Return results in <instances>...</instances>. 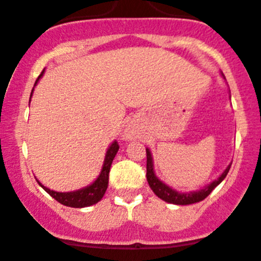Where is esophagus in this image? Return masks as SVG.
<instances>
[{"label":"esophagus","instance_id":"1","mask_svg":"<svg viewBox=\"0 0 261 261\" xmlns=\"http://www.w3.org/2000/svg\"><path fill=\"white\" fill-rule=\"evenodd\" d=\"M134 136V133L131 130H126V133H125V138L126 139H131Z\"/></svg>","mask_w":261,"mask_h":261}]
</instances>
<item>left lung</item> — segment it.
Returning <instances> with one entry per match:
<instances>
[{
    "instance_id": "obj_1",
    "label": "left lung",
    "mask_w": 261,
    "mask_h": 261,
    "mask_svg": "<svg viewBox=\"0 0 261 261\" xmlns=\"http://www.w3.org/2000/svg\"><path fill=\"white\" fill-rule=\"evenodd\" d=\"M232 164V163H231ZM231 164L226 168V171L221 174V177L216 179V181L212 182L211 185L205 186L204 189L199 190V191L195 192H186V194H181V192H177L176 190L171 189L169 186H167L166 184H163L162 181H159L156 178V176L154 174L153 171V159H151V154L149 149H146V179H148V184L150 186V189L153 190L154 194L158 196L162 200L167 201V203L176 204V205H189V204L199 203V201L204 200V199L221 184L224 179V177L228 173L229 168H231Z\"/></svg>"
}]
</instances>
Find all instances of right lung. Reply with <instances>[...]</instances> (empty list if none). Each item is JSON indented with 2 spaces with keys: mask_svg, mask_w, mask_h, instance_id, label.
I'll use <instances>...</instances> for the list:
<instances>
[{
  "mask_svg": "<svg viewBox=\"0 0 261 261\" xmlns=\"http://www.w3.org/2000/svg\"><path fill=\"white\" fill-rule=\"evenodd\" d=\"M43 72H44V70L40 72L38 79L35 80V84H37L38 80L40 79ZM33 89H34V88H33ZM32 94H33V90H32ZM32 94H30V97H32ZM118 149H120L118 143L117 141H113L112 145L108 148L107 154H106L105 164H103L102 172H100V174L98 176V178L95 179L90 186L85 187V189L77 190V191H72V192H57L48 189V187L43 186L39 181H38V184H39L53 199H56L58 203L63 204V205L71 206V208H85V206H90L93 205V204H97L98 201L103 198V195L106 194V190H107L108 187V174H110L111 164H112V161L116 156V154H117Z\"/></svg>",
  "mask_w": 261,
  "mask_h": 261,
  "instance_id": "obj_1",
  "label": "right lung"
}]
</instances>
